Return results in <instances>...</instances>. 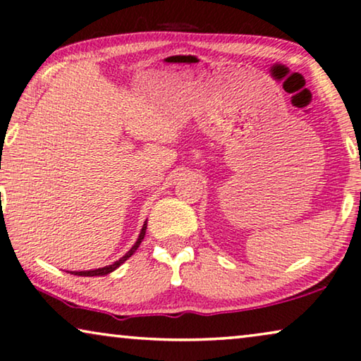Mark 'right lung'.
Wrapping results in <instances>:
<instances>
[{"mask_svg": "<svg viewBox=\"0 0 361 361\" xmlns=\"http://www.w3.org/2000/svg\"><path fill=\"white\" fill-rule=\"evenodd\" d=\"M145 231H147V221H145V224H143V228H142V231H140V236H138V239H137V243L133 244L132 246V249L130 251H128L127 254H125L123 257H120L118 261H115L114 264H110V266H105V267H100V269H94V271H75V272H71V274H74V276H84V277H94V276H107V274H110V272H114L115 269H117L118 266H122V264L127 261L128 257L132 256L133 252L137 251L138 249V246H140V243L143 241V238H145Z\"/></svg>", "mask_w": 361, "mask_h": 361, "instance_id": "obj_1", "label": "right lung"}]
</instances>
